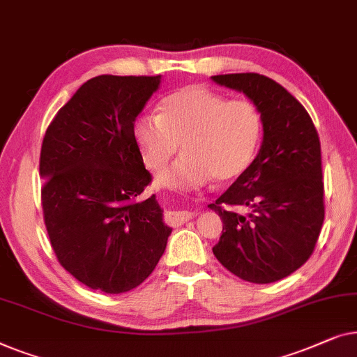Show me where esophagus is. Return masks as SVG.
I'll use <instances>...</instances> for the list:
<instances>
[{"instance_id": "esophagus-1", "label": "esophagus", "mask_w": 357, "mask_h": 357, "mask_svg": "<svg viewBox=\"0 0 357 357\" xmlns=\"http://www.w3.org/2000/svg\"><path fill=\"white\" fill-rule=\"evenodd\" d=\"M192 212H188V210H181V212H168L167 213V223L172 225V227H178V225H183L189 222L192 218Z\"/></svg>"}]
</instances>
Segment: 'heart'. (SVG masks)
<instances>
[{
    "label": "heart",
    "mask_w": 357,
    "mask_h": 357,
    "mask_svg": "<svg viewBox=\"0 0 357 357\" xmlns=\"http://www.w3.org/2000/svg\"><path fill=\"white\" fill-rule=\"evenodd\" d=\"M262 114L250 100H228L204 85H185L167 95L157 114H142L132 135L145 167L158 172L178 153L184 155L158 176L172 189H195L229 183L248 172L262 139Z\"/></svg>",
    "instance_id": "obj_1"
}]
</instances>
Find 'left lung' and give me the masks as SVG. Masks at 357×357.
I'll return each instance as SVG.
<instances>
[{"mask_svg": "<svg viewBox=\"0 0 357 357\" xmlns=\"http://www.w3.org/2000/svg\"><path fill=\"white\" fill-rule=\"evenodd\" d=\"M212 79L250 98L264 126L252 165L208 205L223 222L213 254L241 280L273 283L307 262L322 229L325 205L317 129L303 105L273 79L257 73ZM234 206H249L251 212L241 215Z\"/></svg>", "mask_w": 357, "mask_h": 357, "instance_id": "obj_1", "label": "left lung"}]
</instances>
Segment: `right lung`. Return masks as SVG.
Listing matches in <instances>:
<instances>
[{
    "label": "right lung",
    "instance_id": "right-lung-1",
    "mask_svg": "<svg viewBox=\"0 0 357 357\" xmlns=\"http://www.w3.org/2000/svg\"><path fill=\"white\" fill-rule=\"evenodd\" d=\"M160 76H97L56 113L40 150L42 208L58 262L92 289L126 293L153 272L172 228L132 135Z\"/></svg>",
    "mask_w": 357,
    "mask_h": 357
}]
</instances>
